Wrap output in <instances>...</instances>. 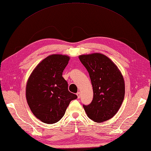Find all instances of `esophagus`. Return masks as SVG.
<instances>
[{
  "instance_id": "esophagus-1",
  "label": "esophagus",
  "mask_w": 151,
  "mask_h": 151,
  "mask_svg": "<svg viewBox=\"0 0 151 151\" xmlns=\"http://www.w3.org/2000/svg\"><path fill=\"white\" fill-rule=\"evenodd\" d=\"M77 96H78V98H80V97H81V93H80V92H78V93H77Z\"/></svg>"
}]
</instances>
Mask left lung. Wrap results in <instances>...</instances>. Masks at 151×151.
<instances>
[{
    "label": "left lung",
    "instance_id": "1",
    "mask_svg": "<svg viewBox=\"0 0 151 151\" xmlns=\"http://www.w3.org/2000/svg\"><path fill=\"white\" fill-rule=\"evenodd\" d=\"M90 76L93 99L83 108L88 118L96 122L111 119L121 107L125 94L124 78L109 58L99 53L79 55Z\"/></svg>",
    "mask_w": 151,
    "mask_h": 151
}]
</instances>
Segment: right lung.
<instances>
[{"label": "right lung", "mask_w": 151, "mask_h": 151, "mask_svg": "<svg viewBox=\"0 0 151 151\" xmlns=\"http://www.w3.org/2000/svg\"><path fill=\"white\" fill-rule=\"evenodd\" d=\"M69 60L68 55H49L36 66L27 80V104L34 115L46 124L59 121L70 101L78 98L69 92L62 76Z\"/></svg>", "instance_id": "add662e5"}]
</instances>
